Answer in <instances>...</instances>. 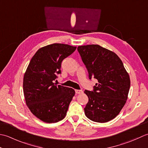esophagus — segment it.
Here are the masks:
<instances>
[{
	"label": "esophagus",
	"instance_id": "1",
	"mask_svg": "<svg viewBox=\"0 0 148 148\" xmlns=\"http://www.w3.org/2000/svg\"><path fill=\"white\" fill-rule=\"evenodd\" d=\"M75 92H76V94H82L83 91H82V90L76 89L75 90Z\"/></svg>",
	"mask_w": 148,
	"mask_h": 148
}]
</instances>
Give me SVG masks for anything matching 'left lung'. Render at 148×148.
<instances>
[{
	"label": "left lung",
	"mask_w": 148,
	"mask_h": 148,
	"mask_svg": "<svg viewBox=\"0 0 148 148\" xmlns=\"http://www.w3.org/2000/svg\"><path fill=\"white\" fill-rule=\"evenodd\" d=\"M91 79L98 81L94 91L85 90L89 101L84 108L87 118L106 123L118 115L128 99L130 76L116 53L98 45L77 48Z\"/></svg>",
	"instance_id": "1"
}]
</instances>
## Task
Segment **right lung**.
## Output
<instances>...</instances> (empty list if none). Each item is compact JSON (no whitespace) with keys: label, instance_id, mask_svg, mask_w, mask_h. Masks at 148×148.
<instances>
[{"label":"right lung","instance_id":"obj_1","mask_svg":"<svg viewBox=\"0 0 148 148\" xmlns=\"http://www.w3.org/2000/svg\"><path fill=\"white\" fill-rule=\"evenodd\" d=\"M77 47L53 43L41 47L32 57L24 73L23 89L31 112L42 121L59 122L64 118L75 90L57 86L53 80L61 73V62Z\"/></svg>","mask_w":148,"mask_h":148}]
</instances>
